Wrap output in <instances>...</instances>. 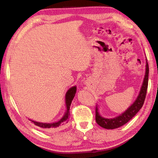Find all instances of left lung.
<instances>
[{
	"instance_id": "8db88e82",
	"label": "left lung",
	"mask_w": 158,
	"mask_h": 158,
	"mask_svg": "<svg viewBox=\"0 0 158 158\" xmlns=\"http://www.w3.org/2000/svg\"><path fill=\"white\" fill-rule=\"evenodd\" d=\"M148 73H149V68L148 64L146 63V74L144 77V80L141 88V90L139 95H138L137 100L131 105L124 113H123L119 116L114 118H105L102 117L99 114L98 110V106L95 107V121L97 123L102 127L105 128V129H115L122 126L132 118L135 116L136 114L140 110L143 105L144 100H145L147 89H148Z\"/></svg>"
}]
</instances>
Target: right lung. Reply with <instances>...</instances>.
<instances>
[{
    "mask_svg": "<svg viewBox=\"0 0 158 158\" xmlns=\"http://www.w3.org/2000/svg\"><path fill=\"white\" fill-rule=\"evenodd\" d=\"M77 91L76 86H73L70 88L67 92L65 95V103L67 106V111L65 112L64 116L61 118L60 121L55 123H39L33 121H30L36 125V126L42 128V129L44 130H57L59 128L62 127L68 123L69 121V114H70V111H69V108H70V105L73 101V98L75 95V93Z\"/></svg>",
    "mask_w": 158,
    "mask_h": 158,
    "instance_id": "obj_1",
    "label": "right lung"
}]
</instances>
